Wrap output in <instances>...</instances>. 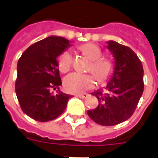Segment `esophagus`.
<instances>
[{
    "instance_id": "obj_1",
    "label": "esophagus",
    "mask_w": 158,
    "mask_h": 158,
    "mask_svg": "<svg viewBox=\"0 0 158 158\" xmlns=\"http://www.w3.org/2000/svg\"><path fill=\"white\" fill-rule=\"evenodd\" d=\"M77 96L79 97V98H81V99H85V98H86V97L88 96V95H87L86 93H84V94H79V95H77Z\"/></svg>"
}]
</instances>
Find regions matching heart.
I'll use <instances>...</instances> for the list:
<instances>
[{"label":"heart","mask_w":158,"mask_h":158,"mask_svg":"<svg viewBox=\"0 0 158 158\" xmlns=\"http://www.w3.org/2000/svg\"><path fill=\"white\" fill-rule=\"evenodd\" d=\"M82 54L90 60L88 72H90L97 80L103 85L112 77L114 71V64L108 58L102 57V50L95 44L87 43L79 46ZM72 56L68 51L63 52L58 56L57 63L60 72L62 73L69 72L72 67ZM95 78L91 74H79L77 73H71L66 77L63 81L64 89L69 93L79 94L94 88Z\"/></svg>","instance_id":"1"}]
</instances>
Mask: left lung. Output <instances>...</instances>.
Masks as SVG:
<instances>
[{
	"mask_svg": "<svg viewBox=\"0 0 158 158\" xmlns=\"http://www.w3.org/2000/svg\"><path fill=\"white\" fill-rule=\"evenodd\" d=\"M115 58L114 72L106 93L93 92L99 101L88 116L103 126H113L129 119L135 113L144 90L142 63L131 49L110 40L106 46Z\"/></svg>",
	"mask_w": 158,
	"mask_h": 158,
	"instance_id": "8db88e82",
	"label": "left lung"
}]
</instances>
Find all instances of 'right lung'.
Masks as SVG:
<instances>
[{"label": "right lung", "instance_id": "obj_1", "mask_svg": "<svg viewBox=\"0 0 158 158\" xmlns=\"http://www.w3.org/2000/svg\"><path fill=\"white\" fill-rule=\"evenodd\" d=\"M69 45L68 40L50 36L26 49L18 62L16 95L23 112L36 121L56 118L71 98L59 89L62 80L56 61ZM56 89L58 93L53 95L50 90Z\"/></svg>", "mask_w": 158, "mask_h": 158}]
</instances>
